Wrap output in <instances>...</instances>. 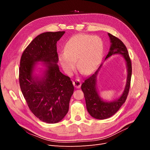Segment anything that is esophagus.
<instances>
[{
    "label": "esophagus",
    "instance_id": "esophagus-1",
    "mask_svg": "<svg viewBox=\"0 0 150 150\" xmlns=\"http://www.w3.org/2000/svg\"><path fill=\"white\" fill-rule=\"evenodd\" d=\"M72 83H73V85L76 88H79L81 87V83L79 80H75L73 81V82H72Z\"/></svg>",
    "mask_w": 150,
    "mask_h": 150
}]
</instances>
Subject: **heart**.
<instances>
[{
    "label": "heart",
    "mask_w": 150,
    "mask_h": 150,
    "mask_svg": "<svg viewBox=\"0 0 150 150\" xmlns=\"http://www.w3.org/2000/svg\"><path fill=\"white\" fill-rule=\"evenodd\" d=\"M103 42L98 36L78 34L72 36L65 44L64 52L59 55L62 69L70 74L77 67L83 74H89L96 69L103 54Z\"/></svg>",
    "instance_id": "heart-1"
}]
</instances>
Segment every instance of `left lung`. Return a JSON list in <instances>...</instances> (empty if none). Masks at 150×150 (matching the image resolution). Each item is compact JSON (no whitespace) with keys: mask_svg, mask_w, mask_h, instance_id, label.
Wrapping results in <instances>:
<instances>
[{"mask_svg":"<svg viewBox=\"0 0 150 150\" xmlns=\"http://www.w3.org/2000/svg\"><path fill=\"white\" fill-rule=\"evenodd\" d=\"M110 40V47L104 62L114 54H119L125 59L127 68V78L125 89L121 96L113 101H104L99 96L97 88V76L103 63L99 66L94 73L86 79L81 85V89L84 93L86 108L89 115L94 118L104 120L110 117L119 110L125 103L129 93L132 67L131 62L126 47L120 39L108 33Z\"/></svg>","mask_w":150,"mask_h":150,"instance_id":"left-lung-1","label":"left lung"}]
</instances>
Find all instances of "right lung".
<instances>
[{
	"label": "right lung",
	"mask_w": 150,
	"mask_h": 150,
	"mask_svg": "<svg viewBox=\"0 0 150 150\" xmlns=\"http://www.w3.org/2000/svg\"><path fill=\"white\" fill-rule=\"evenodd\" d=\"M64 31L46 32L38 35L22 53L19 83L32 112L47 123L61 121L69 111L74 86L57 64V42ZM38 62H42L40 74L35 73Z\"/></svg>",
	"instance_id": "add662e5"
}]
</instances>
